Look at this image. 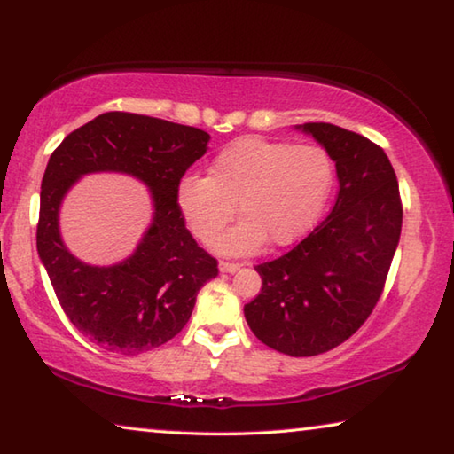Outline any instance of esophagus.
<instances>
[{
	"instance_id": "1",
	"label": "esophagus",
	"mask_w": 454,
	"mask_h": 454,
	"mask_svg": "<svg viewBox=\"0 0 454 454\" xmlns=\"http://www.w3.org/2000/svg\"><path fill=\"white\" fill-rule=\"evenodd\" d=\"M240 266L242 264H238V262H220V272H236V270H240Z\"/></svg>"
}]
</instances>
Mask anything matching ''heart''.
Wrapping results in <instances>:
<instances>
[{
    "label": "heart",
    "mask_w": 454,
    "mask_h": 454,
    "mask_svg": "<svg viewBox=\"0 0 454 454\" xmlns=\"http://www.w3.org/2000/svg\"><path fill=\"white\" fill-rule=\"evenodd\" d=\"M333 178L330 156L317 144L246 136L214 158L208 178L192 174L180 180L178 206L192 232L212 242L238 204L244 218L214 246L224 254H250L264 240H298L325 208Z\"/></svg>",
    "instance_id": "obj_1"
}]
</instances>
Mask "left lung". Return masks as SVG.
Masks as SVG:
<instances>
[{"mask_svg": "<svg viewBox=\"0 0 454 454\" xmlns=\"http://www.w3.org/2000/svg\"><path fill=\"white\" fill-rule=\"evenodd\" d=\"M298 129L334 160L336 204L290 252L256 266L262 288L244 317L266 347L317 356L348 340L371 317L401 238L403 204L380 145L325 121Z\"/></svg>", "mask_w": 454, "mask_h": 454, "instance_id": "1", "label": "left lung"}]
</instances>
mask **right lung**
<instances>
[{
	"instance_id": "right-lung-1",
	"label": "right lung",
	"mask_w": 454,
	"mask_h": 454,
	"mask_svg": "<svg viewBox=\"0 0 454 454\" xmlns=\"http://www.w3.org/2000/svg\"><path fill=\"white\" fill-rule=\"evenodd\" d=\"M210 134L129 112H106L64 137L50 156L40 194L37 254L66 317L120 355L162 347L186 326L198 290L218 262L188 232L178 184L208 150ZM121 171L151 188L154 218L135 254L114 267L75 259L59 236L60 200L83 173Z\"/></svg>"
}]
</instances>
